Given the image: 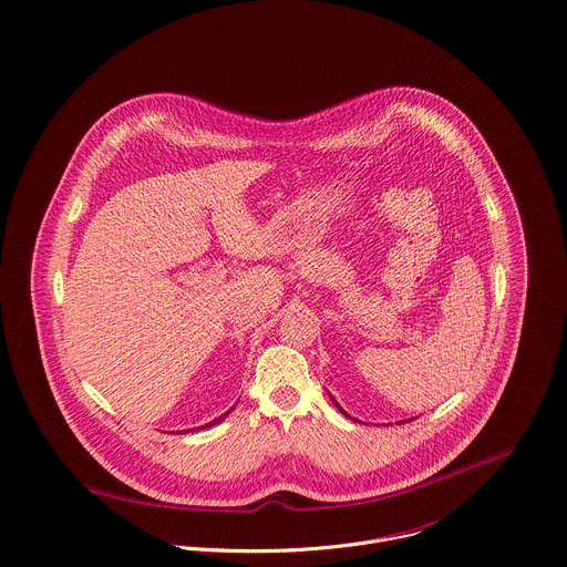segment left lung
<instances>
[{
	"instance_id": "left-lung-1",
	"label": "left lung",
	"mask_w": 567,
	"mask_h": 567,
	"mask_svg": "<svg viewBox=\"0 0 567 567\" xmlns=\"http://www.w3.org/2000/svg\"><path fill=\"white\" fill-rule=\"evenodd\" d=\"M331 400H333V398H331ZM333 404H336V406H338V402H336V400H333ZM338 409H340V406H338ZM340 411H342V409H340ZM342 413H344V411H342ZM344 415H347V413H344Z\"/></svg>"
}]
</instances>
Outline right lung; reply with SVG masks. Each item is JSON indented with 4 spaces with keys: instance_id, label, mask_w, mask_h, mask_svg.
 Returning a JSON list of instances; mask_svg holds the SVG:
<instances>
[{
    "instance_id": "right-lung-1",
    "label": "right lung",
    "mask_w": 567,
    "mask_h": 567,
    "mask_svg": "<svg viewBox=\"0 0 567 567\" xmlns=\"http://www.w3.org/2000/svg\"><path fill=\"white\" fill-rule=\"evenodd\" d=\"M227 415H229V411H227V413H225V415H220V417H218V420H214V422H209V424H207V426H212V424H218V422H223V420H225V417H227Z\"/></svg>"
}]
</instances>
